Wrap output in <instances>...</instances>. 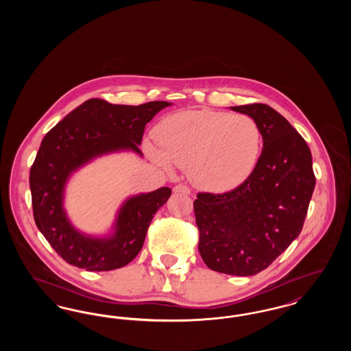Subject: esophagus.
Listing matches in <instances>:
<instances>
[{"label": "esophagus", "instance_id": "1", "mask_svg": "<svg viewBox=\"0 0 351 351\" xmlns=\"http://www.w3.org/2000/svg\"><path fill=\"white\" fill-rule=\"evenodd\" d=\"M173 192L175 193H180V195H189L191 193V189L184 185V184H178L175 188H173Z\"/></svg>", "mask_w": 351, "mask_h": 351}]
</instances>
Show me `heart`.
<instances>
[{"label": "heart", "mask_w": 351, "mask_h": 351, "mask_svg": "<svg viewBox=\"0 0 351 351\" xmlns=\"http://www.w3.org/2000/svg\"><path fill=\"white\" fill-rule=\"evenodd\" d=\"M160 147L147 145L151 159L168 171L188 167L192 183L209 192H229L245 183L259 162L263 136L246 114L209 109L184 110L155 129Z\"/></svg>", "instance_id": "obj_1"}]
</instances>
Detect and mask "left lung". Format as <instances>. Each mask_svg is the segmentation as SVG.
Here are the masks:
<instances>
[{
    "mask_svg": "<svg viewBox=\"0 0 351 351\" xmlns=\"http://www.w3.org/2000/svg\"><path fill=\"white\" fill-rule=\"evenodd\" d=\"M261 126L263 149L250 178L233 191L193 202L204 263L251 276L267 268L301 233L316 185L312 154L296 129L266 104L230 106Z\"/></svg>",
    "mask_w": 351,
    "mask_h": 351,
    "instance_id": "obj_1",
    "label": "left lung"
}]
</instances>
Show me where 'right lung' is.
<instances>
[{
    "label": "right lung",
    "instance_id": "1",
    "mask_svg": "<svg viewBox=\"0 0 351 351\" xmlns=\"http://www.w3.org/2000/svg\"><path fill=\"white\" fill-rule=\"evenodd\" d=\"M172 105H113L100 99L85 101L56 123L43 138L30 169L34 219L52 249L67 263L86 271H110L130 263L143 246L154 215L171 196L168 186L138 193L122 202L105 235H90L73 226L64 209L71 176L102 155L139 150L146 125Z\"/></svg>",
    "mask_w": 351,
    "mask_h": 351
}]
</instances>
